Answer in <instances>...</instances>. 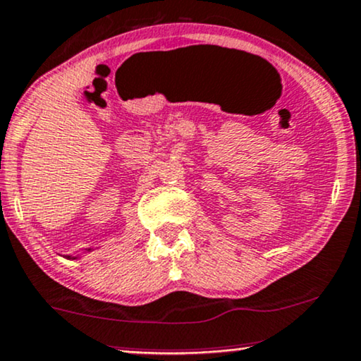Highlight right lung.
<instances>
[{
  "label": "right lung",
  "mask_w": 361,
  "mask_h": 361,
  "mask_svg": "<svg viewBox=\"0 0 361 361\" xmlns=\"http://www.w3.org/2000/svg\"><path fill=\"white\" fill-rule=\"evenodd\" d=\"M90 251H92V249H87V252H90ZM67 259H77V257H72V256H66Z\"/></svg>",
  "instance_id": "add662e5"
}]
</instances>
